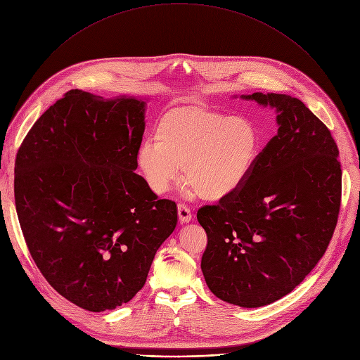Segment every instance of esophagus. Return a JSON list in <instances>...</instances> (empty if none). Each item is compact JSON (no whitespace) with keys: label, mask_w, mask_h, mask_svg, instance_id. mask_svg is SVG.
I'll return each instance as SVG.
<instances>
[{"label":"esophagus","mask_w":360,"mask_h":360,"mask_svg":"<svg viewBox=\"0 0 360 360\" xmlns=\"http://www.w3.org/2000/svg\"><path fill=\"white\" fill-rule=\"evenodd\" d=\"M178 215H179V221L182 224L189 222L192 219V212H191V210L185 204H179L178 205Z\"/></svg>","instance_id":"obj_1"}]
</instances>
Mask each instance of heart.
Instances as JSON below:
<instances>
[{"label": "heart", "mask_w": 360, "mask_h": 360, "mask_svg": "<svg viewBox=\"0 0 360 360\" xmlns=\"http://www.w3.org/2000/svg\"><path fill=\"white\" fill-rule=\"evenodd\" d=\"M153 138L136 152V165L150 191L167 193L184 167L186 184L207 201H219L244 185L259 148L251 120L197 105L163 113Z\"/></svg>", "instance_id": "heart-1"}]
</instances>
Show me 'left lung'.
<instances>
[{"instance_id":"left-lung-1","label":"left lung","mask_w":360,"mask_h":360,"mask_svg":"<svg viewBox=\"0 0 360 360\" xmlns=\"http://www.w3.org/2000/svg\"><path fill=\"white\" fill-rule=\"evenodd\" d=\"M270 106L277 135L251 174L218 205L198 210L208 244L201 269L226 303L267 306L296 288L328 248L342 197L339 149L330 130L288 94H241Z\"/></svg>"}]
</instances>
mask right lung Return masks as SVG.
<instances>
[{"label":"right lung","mask_w":360,"mask_h":360,"mask_svg":"<svg viewBox=\"0 0 360 360\" xmlns=\"http://www.w3.org/2000/svg\"><path fill=\"white\" fill-rule=\"evenodd\" d=\"M146 102L70 90L32 124L15 159L14 197L28 251L50 285L89 311L143 287L175 230L176 204L135 174Z\"/></svg>","instance_id":"obj_1"}]
</instances>
